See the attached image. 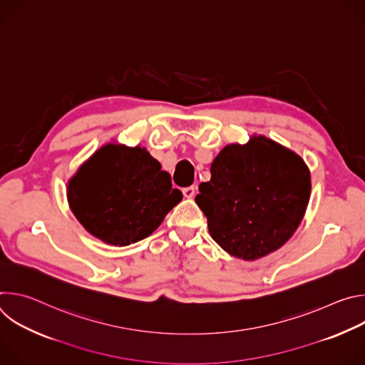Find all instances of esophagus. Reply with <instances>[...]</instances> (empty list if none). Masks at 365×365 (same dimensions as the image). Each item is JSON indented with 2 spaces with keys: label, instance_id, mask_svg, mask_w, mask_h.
Returning a JSON list of instances; mask_svg holds the SVG:
<instances>
[{
  "label": "esophagus",
  "instance_id": "34e87169",
  "mask_svg": "<svg viewBox=\"0 0 365 365\" xmlns=\"http://www.w3.org/2000/svg\"><path fill=\"white\" fill-rule=\"evenodd\" d=\"M182 192H183V196H185V197H187V199H192V197L195 196V193H196V187H195V186L183 187V189H182Z\"/></svg>",
  "mask_w": 365,
  "mask_h": 365
}]
</instances>
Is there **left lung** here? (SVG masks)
<instances>
[{"label": "left lung", "instance_id": "left-lung-1", "mask_svg": "<svg viewBox=\"0 0 365 365\" xmlns=\"http://www.w3.org/2000/svg\"><path fill=\"white\" fill-rule=\"evenodd\" d=\"M310 196V173L300 155L282 144L252 135L228 144L211 165V180L195 200L214 241L228 254L266 257L297 230Z\"/></svg>", "mask_w": 365, "mask_h": 365}]
</instances>
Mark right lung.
<instances>
[{
	"mask_svg": "<svg viewBox=\"0 0 365 365\" xmlns=\"http://www.w3.org/2000/svg\"><path fill=\"white\" fill-rule=\"evenodd\" d=\"M182 197L170 175L140 145H102L68 183L76 220L93 237L120 247L158 230Z\"/></svg>",
	"mask_w": 365,
	"mask_h": 365,
	"instance_id": "1",
	"label": "right lung"
}]
</instances>
